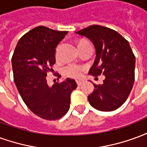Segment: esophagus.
<instances>
[{
    "mask_svg": "<svg viewBox=\"0 0 147 147\" xmlns=\"http://www.w3.org/2000/svg\"><path fill=\"white\" fill-rule=\"evenodd\" d=\"M76 83L78 86H81V85L83 84V81H81V80H77Z\"/></svg>",
    "mask_w": 147,
    "mask_h": 147,
    "instance_id": "34e87169",
    "label": "esophagus"
}]
</instances>
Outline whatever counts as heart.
Segmentation results:
<instances>
[{"label": "heart", "mask_w": 147, "mask_h": 147, "mask_svg": "<svg viewBox=\"0 0 147 147\" xmlns=\"http://www.w3.org/2000/svg\"><path fill=\"white\" fill-rule=\"evenodd\" d=\"M87 44H90V43L86 40L81 39V40H80L78 42V47L80 49L82 46H83V45H87ZM60 48H61V45H57V47L56 49V54L57 55L59 53ZM83 71H84V67L83 66L78 65V64H68L67 66L64 67V72L66 76L70 77V78H74V79H79V78L82 76Z\"/></svg>", "instance_id": "obj_1"}]
</instances>
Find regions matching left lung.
<instances>
[{"mask_svg": "<svg viewBox=\"0 0 147 147\" xmlns=\"http://www.w3.org/2000/svg\"><path fill=\"white\" fill-rule=\"evenodd\" d=\"M89 38L96 49L94 63L89 74L105 76L102 84L89 96L90 105L104 112L116 110L125 102L135 81L136 57L127 40L116 30L91 25L76 32Z\"/></svg>", "mask_w": 147, "mask_h": 147, "instance_id": "obj_1", "label": "left lung"}]
</instances>
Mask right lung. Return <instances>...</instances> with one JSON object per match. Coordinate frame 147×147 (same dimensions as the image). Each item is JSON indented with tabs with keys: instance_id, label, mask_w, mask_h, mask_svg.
Segmentation results:
<instances>
[{
	"instance_id": "1",
	"label": "right lung",
	"mask_w": 147,
	"mask_h": 147,
	"mask_svg": "<svg viewBox=\"0 0 147 147\" xmlns=\"http://www.w3.org/2000/svg\"><path fill=\"white\" fill-rule=\"evenodd\" d=\"M67 34L44 26L34 27L19 40L11 57L14 82L21 98L33 113L44 120L64 117L70 107L71 94L77 87L71 79L52 87L46 80L47 73L54 71L56 47Z\"/></svg>"
}]
</instances>
